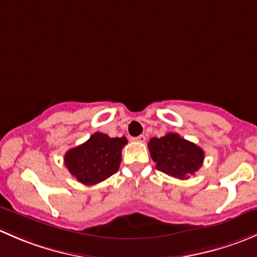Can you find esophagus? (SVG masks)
I'll return each instance as SVG.
<instances>
[{
    "instance_id": "1",
    "label": "esophagus",
    "mask_w": 257,
    "mask_h": 257,
    "mask_svg": "<svg viewBox=\"0 0 257 257\" xmlns=\"http://www.w3.org/2000/svg\"><path fill=\"white\" fill-rule=\"evenodd\" d=\"M145 140H146L145 135H140V136L137 137H132V141H136V142H145Z\"/></svg>"
}]
</instances>
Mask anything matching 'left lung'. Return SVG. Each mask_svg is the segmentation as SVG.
Returning <instances> with one entry per match:
<instances>
[{
    "label": "left lung",
    "instance_id": "obj_1",
    "mask_svg": "<svg viewBox=\"0 0 257 257\" xmlns=\"http://www.w3.org/2000/svg\"><path fill=\"white\" fill-rule=\"evenodd\" d=\"M148 150L158 171L178 179H188L202 167L204 161L202 148L173 132L160 139H151Z\"/></svg>",
    "mask_w": 257,
    "mask_h": 257
}]
</instances>
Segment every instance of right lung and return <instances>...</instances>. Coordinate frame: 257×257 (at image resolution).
<instances>
[{
  "mask_svg": "<svg viewBox=\"0 0 257 257\" xmlns=\"http://www.w3.org/2000/svg\"><path fill=\"white\" fill-rule=\"evenodd\" d=\"M126 144V137L111 139L101 132H95L88 141L65 153V167L76 181L85 186L100 183L118 171L121 151Z\"/></svg>",
  "mask_w": 257,
  "mask_h": 257,
  "instance_id": "add662e5",
  "label": "right lung"
}]
</instances>
